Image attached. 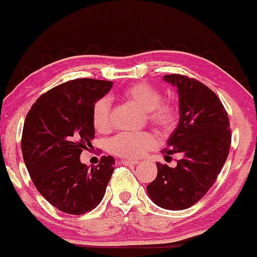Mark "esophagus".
Listing matches in <instances>:
<instances>
[{"instance_id":"esophagus-1","label":"esophagus","mask_w":257,"mask_h":257,"mask_svg":"<svg viewBox=\"0 0 257 257\" xmlns=\"http://www.w3.org/2000/svg\"><path fill=\"white\" fill-rule=\"evenodd\" d=\"M122 163H123L124 166H136L138 165V161H134V160H123L122 161Z\"/></svg>"}]
</instances>
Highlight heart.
Segmentation results:
<instances>
[{
    "label": "heart",
    "instance_id": "heart-1",
    "mask_svg": "<svg viewBox=\"0 0 257 257\" xmlns=\"http://www.w3.org/2000/svg\"><path fill=\"white\" fill-rule=\"evenodd\" d=\"M124 97L147 112L148 119L161 128H170L174 124L175 108L161 101V94L148 83H138L124 90ZM92 123L95 130L106 133L110 130V100L101 97L92 109ZM156 145V138L149 133H121L109 142L110 152L127 160L139 158Z\"/></svg>",
    "mask_w": 257,
    "mask_h": 257
}]
</instances>
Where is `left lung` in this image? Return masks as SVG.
Returning <instances> with one entry per match:
<instances>
[{
    "label": "left lung",
    "mask_w": 257,
    "mask_h": 257,
    "mask_svg": "<svg viewBox=\"0 0 257 257\" xmlns=\"http://www.w3.org/2000/svg\"><path fill=\"white\" fill-rule=\"evenodd\" d=\"M176 87L179 123L167 140L165 157L181 156L175 167L157 163V178L147 187L149 198L166 210H185L208 192L230 148L228 113L216 94L194 78L167 74Z\"/></svg>",
    "instance_id": "left-lung-1"
}]
</instances>
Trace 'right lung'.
Returning a JSON list of instances; mask_svg holds the SVG:
<instances>
[{"label":"right lung","instance_id":"1","mask_svg":"<svg viewBox=\"0 0 257 257\" xmlns=\"http://www.w3.org/2000/svg\"><path fill=\"white\" fill-rule=\"evenodd\" d=\"M112 86L91 78L61 83L38 97L24 121L22 152L32 181L65 213L82 215L96 207L114 170L110 156L91 169L79 160L95 138V103Z\"/></svg>","mask_w":257,"mask_h":257}]
</instances>
